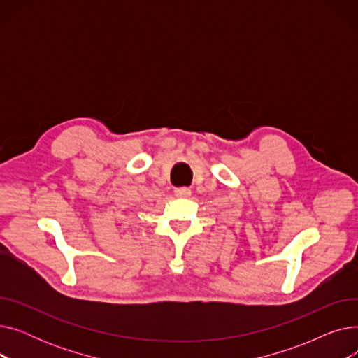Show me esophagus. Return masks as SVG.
Masks as SVG:
<instances>
[{
  "instance_id": "1",
  "label": "esophagus",
  "mask_w": 358,
  "mask_h": 358,
  "mask_svg": "<svg viewBox=\"0 0 358 358\" xmlns=\"http://www.w3.org/2000/svg\"><path fill=\"white\" fill-rule=\"evenodd\" d=\"M174 194L177 197H189L192 194V190L189 189V187H178V189L174 190Z\"/></svg>"
}]
</instances>
